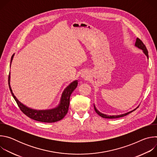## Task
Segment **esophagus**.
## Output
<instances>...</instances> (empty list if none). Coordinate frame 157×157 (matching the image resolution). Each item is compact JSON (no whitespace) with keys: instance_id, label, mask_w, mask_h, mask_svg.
Returning <instances> with one entry per match:
<instances>
[{"instance_id":"34e87169","label":"esophagus","mask_w":157,"mask_h":157,"mask_svg":"<svg viewBox=\"0 0 157 157\" xmlns=\"http://www.w3.org/2000/svg\"><path fill=\"white\" fill-rule=\"evenodd\" d=\"M81 77L83 78H87L89 77V74L87 71H84L81 74Z\"/></svg>"}]
</instances>
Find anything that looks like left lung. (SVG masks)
Wrapping results in <instances>:
<instances>
[{"label": "left lung", "mask_w": 157, "mask_h": 157, "mask_svg": "<svg viewBox=\"0 0 157 157\" xmlns=\"http://www.w3.org/2000/svg\"><path fill=\"white\" fill-rule=\"evenodd\" d=\"M135 45H136L137 47H138L139 48L142 50L143 52H144V53H145V55L147 56V58H148V50H147V49L145 45L144 44V43L142 42V41L140 39H139V38H137V40H136V42ZM94 110H95V111H96V113L99 116H100L101 117H102V118H105V119H116V118L122 117H124V116H127V114H130V113H132V111H131V112H129V113H126V114H122V115H119V116H107V115H105V114H103L101 113L100 112H99V111L96 109V107L94 106Z\"/></svg>", "instance_id": "8db88e82"}]
</instances>
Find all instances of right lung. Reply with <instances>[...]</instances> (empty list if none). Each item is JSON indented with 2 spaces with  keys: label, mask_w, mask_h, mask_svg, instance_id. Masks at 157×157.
<instances>
[{
  "label": "right lung",
  "mask_w": 157,
  "mask_h": 157,
  "mask_svg": "<svg viewBox=\"0 0 157 157\" xmlns=\"http://www.w3.org/2000/svg\"><path fill=\"white\" fill-rule=\"evenodd\" d=\"M14 54L12 56L11 58V62L13 58ZM10 73L9 75V86L10 92L13 97L14 99L15 100L18 106L19 107L21 111L24 114H25L27 117H30V119L41 122H47V123H52L58 122L61 119L66 115L68 113V108L70 105V99L71 93L76 89L78 86V81H75L71 82L68 87H67L64 91H63L61 101L59 105L55 109L51 110H36L32 109H30L27 106L24 105L23 104H21L18 100L16 98L14 94L12 93V89L10 85Z\"/></svg>",
  "instance_id": "right-lung-1"
}]
</instances>
